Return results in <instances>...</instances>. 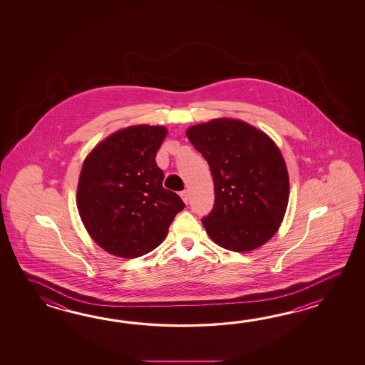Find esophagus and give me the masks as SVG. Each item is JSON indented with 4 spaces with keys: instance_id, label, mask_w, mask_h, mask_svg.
Listing matches in <instances>:
<instances>
[{
    "instance_id": "1",
    "label": "esophagus",
    "mask_w": 365,
    "mask_h": 365,
    "mask_svg": "<svg viewBox=\"0 0 365 365\" xmlns=\"http://www.w3.org/2000/svg\"><path fill=\"white\" fill-rule=\"evenodd\" d=\"M180 197L182 198V201L185 202V203H187V201H189V192H187V190L181 192V193H180Z\"/></svg>"
}]
</instances>
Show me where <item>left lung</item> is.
<instances>
[{"label":"left lung","instance_id":"8db88e82","mask_svg":"<svg viewBox=\"0 0 365 365\" xmlns=\"http://www.w3.org/2000/svg\"><path fill=\"white\" fill-rule=\"evenodd\" d=\"M185 133L212 175L215 203L202 220L210 239L232 252L262 247L279 230L289 198L287 165L277 143L230 117L192 125Z\"/></svg>","mask_w":365,"mask_h":365}]
</instances>
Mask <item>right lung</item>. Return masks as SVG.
Listing matches in <instances>:
<instances>
[{
  "label": "right lung",
  "mask_w": 365,
  "mask_h": 365,
  "mask_svg": "<svg viewBox=\"0 0 365 365\" xmlns=\"http://www.w3.org/2000/svg\"><path fill=\"white\" fill-rule=\"evenodd\" d=\"M167 134L162 125H132L99 142L83 160L78 212L90 237L112 256L150 253L185 207L178 194L164 189L156 165Z\"/></svg>",
  "instance_id": "obj_1"
}]
</instances>
